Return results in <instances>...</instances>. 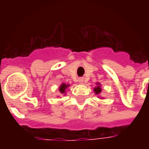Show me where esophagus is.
Returning <instances> with one entry per match:
<instances>
[{"instance_id":"1","label":"esophagus","mask_w":149,"mask_h":149,"mask_svg":"<svg viewBox=\"0 0 149 149\" xmlns=\"http://www.w3.org/2000/svg\"><path fill=\"white\" fill-rule=\"evenodd\" d=\"M84 78H79V82H80V83H81V84H82V83H84Z\"/></svg>"}]
</instances>
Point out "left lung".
I'll list each match as a JSON object with an SVG mask.
<instances>
[{"instance_id": "1", "label": "left lung", "mask_w": 149, "mask_h": 149, "mask_svg": "<svg viewBox=\"0 0 149 149\" xmlns=\"http://www.w3.org/2000/svg\"><path fill=\"white\" fill-rule=\"evenodd\" d=\"M94 92L96 93V94H99L101 92V88H100V86H97L94 88Z\"/></svg>"}]
</instances>
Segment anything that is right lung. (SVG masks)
I'll use <instances>...</instances> for the list:
<instances>
[{"mask_svg":"<svg viewBox=\"0 0 149 149\" xmlns=\"http://www.w3.org/2000/svg\"><path fill=\"white\" fill-rule=\"evenodd\" d=\"M69 85L68 84H62L61 86L60 87V88H59V90H60V92L61 93H65V89H66V88L68 87Z\"/></svg>","mask_w":149,"mask_h":149,"instance_id":"right-lung-1","label":"right lung"}]
</instances>
